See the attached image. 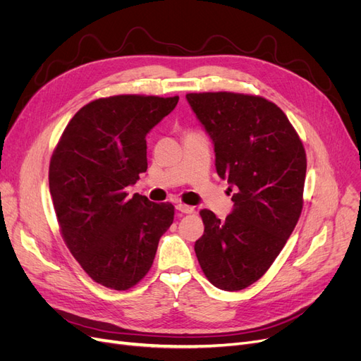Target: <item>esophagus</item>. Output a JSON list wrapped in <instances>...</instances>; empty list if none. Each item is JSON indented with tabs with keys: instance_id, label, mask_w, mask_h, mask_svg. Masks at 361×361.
Returning a JSON list of instances; mask_svg holds the SVG:
<instances>
[{
	"instance_id": "1",
	"label": "esophagus",
	"mask_w": 361,
	"mask_h": 361,
	"mask_svg": "<svg viewBox=\"0 0 361 361\" xmlns=\"http://www.w3.org/2000/svg\"><path fill=\"white\" fill-rule=\"evenodd\" d=\"M176 208H177L180 212H183V214H193V212H195V208H193V207L184 205V204H178Z\"/></svg>"
}]
</instances>
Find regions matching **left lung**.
<instances>
[{"label": "left lung", "mask_w": 361, "mask_h": 361, "mask_svg": "<svg viewBox=\"0 0 361 361\" xmlns=\"http://www.w3.org/2000/svg\"><path fill=\"white\" fill-rule=\"evenodd\" d=\"M185 98L214 142L217 173L236 189L224 221L199 212L205 231L195 252L212 286L238 291L264 275L296 228L306 153L284 111L268 99L233 92Z\"/></svg>", "instance_id": "left-lung-1"}]
</instances>
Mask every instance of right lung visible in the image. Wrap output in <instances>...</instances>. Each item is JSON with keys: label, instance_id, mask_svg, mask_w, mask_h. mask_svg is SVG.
<instances>
[{"label": "right lung", "instance_id": "1", "mask_svg": "<svg viewBox=\"0 0 361 361\" xmlns=\"http://www.w3.org/2000/svg\"><path fill=\"white\" fill-rule=\"evenodd\" d=\"M178 97L116 95L80 109L53 150L49 188L61 235L93 281L128 290L150 271L173 205L126 188L147 171L145 135Z\"/></svg>", "mask_w": 361, "mask_h": 361}]
</instances>
